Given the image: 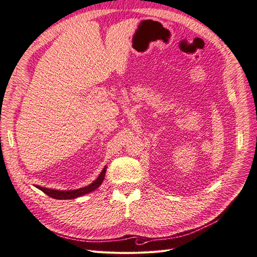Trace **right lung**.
I'll use <instances>...</instances> for the list:
<instances>
[{
    "instance_id": "1",
    "label": "right lung",
    "mask_w": 257,
    "mask_h": 257,
    "mask_svg": "<svg viewBox=\"0 0 257 257\" xmlns=\"http://www.w3.org/2000/svg\"><path fill=\"white\" fill-rule=\"evenodd\" d=\"M106 169L107 167L105 166V168L102 170V173L98 176V178L96 180L91 183L88 186H84V188L78 189V190H74V191H58V190H51V189H46L43 188V186L36 185L37 189H40L41 191H43L45 194H47L48 196L54 198V199H74L76 197H79L84 195V194H88L92 191L96 190L98 186L102 184L104 178H105V174H106Z\"/></svg>"
}]
</instances>
